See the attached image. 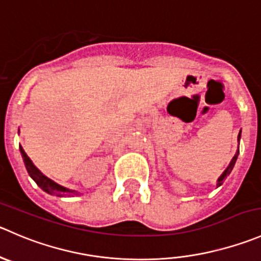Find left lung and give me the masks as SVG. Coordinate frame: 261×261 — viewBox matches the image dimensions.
I'll use <instances>...</instances> for the list:
<instances>
[{
  "label": "left lung",
  "instance_id": "left-lung-1",
  "mask_svg": "<svg viewBox=\"0 0 261 261\" xmlns=\"http://www.w3.org/2000/svg\"><path fill=\"white\" fill-rule=\"evenodd\" d=\"M240 136H241V135H240V134H239V140H240ZM239 153H240V151L237 150V153L234 154V156H233V158H232V161H231V163H229V166L227 167V168H226V171H224L223 173H222V176L219 177V178H218V184H217V186H221V185L223 184V181H224V179H226V177L228 176L229 173H231L232 168H233L234 163H236V161H237V156H239Z\"/></svg>",
  "mask_w": 261,
  "mask_h": 261
}]
</instances>
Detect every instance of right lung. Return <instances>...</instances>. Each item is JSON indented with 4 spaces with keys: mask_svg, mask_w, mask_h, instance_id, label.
I'll return each mask as SVG.
<instances>
[{
    "mask_svg": "<svg viewBox=\"0 0 261 261\" xmlns=\"http://www.w3.org/2000/svg\"><path fill=\"white\" fill-rule=\"evenodd\" d=\"M20 151H21V155H22V159H24V163H25V167H27L28 173H29V176L34 179L35 184H37L43 191L48 192V194L50 195H56V196H62V195H67L69 192H75V191H71V190L66 189V187L60 186V185L56 184L55 181H52V179L45 177L43 173H40L39 169L33 164V162L30 161V158L27 155V153H25L24 149H22L21 146H20ZM75 194H77V192H75Z\"/></svg>",
    "mask_w": 261,
    "mask_h": 261,
    "instance_id": "obj_1",
    "label": "right lung"
}]
</instances>
